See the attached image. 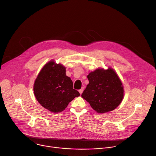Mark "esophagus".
Here are the masks:
<instances>
[{"label":"esophagus","instance_id":"34e87169","mask_svg":"<svg viewBox=\"0 0 156 156\" xmlns=\"http://www.w3.org/2000/svg\"><path fill=\"white\" fill-rule=\"evenodd\" d=\"M83 90H84V88L83 87H82L80 90H79V92H80V93L81 95V93H83Z\"/></svg>","mask_w":156,"mask_h":156}]
</instances>
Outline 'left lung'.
I'll return each mask as SVG.
<instances>
[{
  "label": "left lung",
  "instance_id": "1",
  "mask_svg": "<svg viewBox=\"0 0 156 156\" xmlns=\"http://www.w3.org/2000/svg\"><path fill=\"white\" fill-rule=\"evenodd\" d=\"M89 83L81 97L98 113L115 109L122 101L124 90L122 82L112 68H98L88 74Z\"/></svg>",
  "mask_w": 156,
  "mask_h": 156
}]
</instances>
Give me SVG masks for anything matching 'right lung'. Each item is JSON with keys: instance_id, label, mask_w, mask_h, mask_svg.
Segmentation results:
<instances>
[{"instance_id": "right-lung-1", "label": "right lung", "mask_w": 156, "mask_h": 156, "mask_svg": "<svg viewBox=\"0 0 156 156\" xmlns=\"http://www.w3.org/2000/svg\"><path fill=\"white\" fill-rule=\"evenodd\" d=\"M73 81L66 75V68L53 61L46 63L34 84V95L40 104L53 113L63 111L80 93L73 88Z\"/></svg>"}]
</instances>
